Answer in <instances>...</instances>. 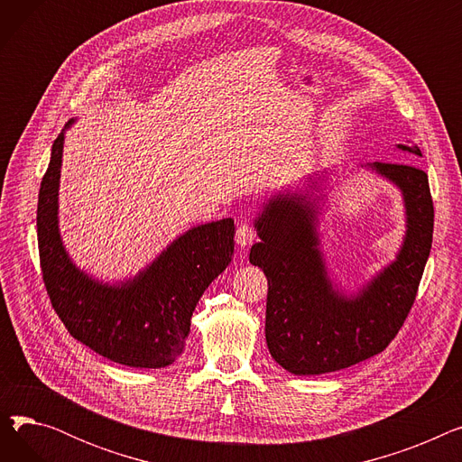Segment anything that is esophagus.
I'll list each match as a JSON object with an SVG mask.
<instances>
[{
  "mask_svg": "<svg viewBox=\"0 0 462 462\" xmlns=\"http://www.w3.org/2000/svg\"><path fill=\"white\" fill-rule=\"evenodd\" d=\"M256 239V230L251 225H239L236 230V241L241 247H249Z\"/></svg>",
  "mask_w": 462,
  "mask_h": 462,
  "instance_id": "34e87169",
  "label": "esophagus"
}]
</instances>
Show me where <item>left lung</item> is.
I'll use <instances>...</instances> for the list:
<instances>
[{"instance_id":"left-lung-1","label":"left lung","mask_w":462,"mask_h":462,"mask_svg":"<svg viewBox=\"0 0 462 462\" xmlns=\"http://www.w3.org/2000/svg\"><path fill=\"white\" fill-rule=\"evenodd\" d=\"M402 152L421 157L418 145ZM404 199L406 236L397 260L356 296L333 286L309 194L286 192L265 202L254 221L260 236L249 260L268 277L265 341L292 374H324L365 361L390 345L416 301L432 245L434 208L429 178L414 164L373 162Z\"/></svg>"}]
</instances>
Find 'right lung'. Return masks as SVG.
Listing matches in <instances>:
<instances>
[{"mask_svg":"<svg viewBox=\"0 0 462 462\" xmlns=\"http://www.w3.org/2000/svg\"><path fill=\"white\" fill-rule=\"evenodd\" d=\"M61 155L63 133L54 140L37 204L41 270L54 310L77 341L110 361L140 369L170 365L183 352L192 310L204 290L232 262L234 221L221 218L194 226L134 279L99 282L70 262L61 244Z\"/></svg>","mask_w":462,"mask_h":462,"instance_id":"right-lung-1","label":"right lung"}]
</instances>
